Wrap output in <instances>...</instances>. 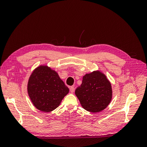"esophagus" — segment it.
<instances>
[{"instance_id":"34e87169","label":"esophagus","mask_w":147,"mask_h":147,"mask_svg":"<svg viewBox=\"0 0 147 147\" xmlns=\"http://www.w3.org/2000/svg\"><path fill=\"white\" fill-rule=\"evenodd\" d=\"M70 91L71 92L73 93V92H74V91H75L74 87V86H70Z\"/></svg>"}]
</instances>
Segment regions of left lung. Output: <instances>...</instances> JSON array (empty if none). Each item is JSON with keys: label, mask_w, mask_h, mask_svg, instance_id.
Listing matches in <instances>:
<instances>
[{"label": "left lung", "mask_w": 147, "mask_h": 147, "mask_svg": "<svg viewBox=\"0 0 147 147\" xmlns=\"http://www.w3.org/2000/svg\"><path fill=\"white\" fill-rule=\"evenodd\" d=\"M75 94L84 109L98 113L107 107L112 99V84L102 71L94 70L84 75Z\"/></svg>", "instance_id": "left-lung-1"}]
</instances>
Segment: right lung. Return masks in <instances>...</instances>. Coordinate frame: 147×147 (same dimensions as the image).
Returning <instances> with one entry per match:
<instances>
[{
    "mask_svg": "<svg viewBox=\"0 0 147 147\" xmlns=\"http://www.w3.org/2000/svg\"><path fill=\"white\" fill-rule=\"evenodd\" d=\"M28 93L32 104L43 112H50L59 106L69 89L54 69L40 65L30 75Z\"/></svg>",
    "mask_w": 147,
    "mask_h": 147,
    "instance_id": "1",
    "label": "right lung"
}]
</instances>
